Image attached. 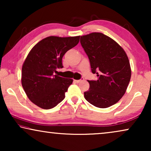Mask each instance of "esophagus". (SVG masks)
I'll return each mask as SVG.
<instances>
[{
    "label": "esophagus",
    "mask_w": 151,
    "mask_h": 151,
    "mask_svg": "<svg viewBox=\"0 0 151 151\" xmlns=\"http://www.w3.org/2000/svg\"><path fill=\"white\" fill-rule=\"evenodd\" d=\"M82 80H83V78H82V79H80V80H74V81H75L76 83H79V82H81Z\"/></svg>",
    "instance_id": "34e87169"
}]
</instances>
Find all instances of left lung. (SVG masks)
<instances>
[{"mask_svg": "<svg viewBox=\"0 0 151 151\" xmlns=\"http://www.w3.org/2000/svg\"><path fill=\"white\" fill-rule=\"evenodd\" d=\"M80 43L88 55L97 80H88L90 87L84 98L98 108L116 104L124 95L131 77L127 53L114 40L102 33L80 37Z\"/></svg>", "mask_w": 151, "mask_h": 151, "instance_id": "obj_1", "label": "left lung"}]
</instances>
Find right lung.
Segmentation results:
<instances>
[{
  "mask_svg": "<svg viewBox=\"0 0 151 151\" xmlns=\"http://www.w3.org/2000/svg\"><path fill=\"white\" fill-rule=\"evenodd\" d=\"M80 36H49L29 51L22 67V86L28 98L43 109H50L61 102L73 82L70 78L53 75L63 68V55L78 44Z\"/></svg>",
  "mask_w": 151,
  "mask_h": 151,
  "instance_id": "add662e5",
  "label": "right lung"
}]
</instances>
